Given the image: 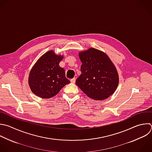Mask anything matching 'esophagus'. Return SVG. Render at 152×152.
<instances>
[{
  "mask_svg": "<svg viewBox=\"0 0 152 152\" xmlns=\"http://www.w3.org/2000/svg\"><path fill=\"white\" fill-rule=\"evenodd\" d=\"M70 81H71V82L72 83H75V78H74L71 79Z\"/></svg>",
  "mask_w": 152,
  "mask_h": 152,
  "instance_id": "esophagus-1",
  "label": "esophagus"
}]
</instances>
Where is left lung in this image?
I'll return each mask as SVG.
<instances>
[{"label":"left lung","mask_w":152,"mask_h":152,"mask_svg":"<svg viewBox=\"0 0 152 152\" xmlns=\"http://www.w3.org/2000/svg\"><path fill=\"white\" fill-rule=\"evenodd\" d=\"M82 62L81 74L75 83L89 97L104 100L112 95L118 86L119 77L115 66L103 52L90 48L79 53Z\"/></svg>","instance_id":"left-lung-1"}]
</instances>
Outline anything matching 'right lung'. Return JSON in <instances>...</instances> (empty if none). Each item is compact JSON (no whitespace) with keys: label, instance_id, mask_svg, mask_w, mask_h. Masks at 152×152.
Wrapping results in <instances>:
<instances>
[{"label":"right lung","instance_id":"add662e5","mask_svg":"<svg viewBox=\"0 0 152 152\" xmlns=\"http://www.w3.org/2000/svg\"><path fill=\"white\" fill-rule=\"evenodd\" d=\"M62 58L50 50L37 61L28 78L30 88L35 94L43 99L52 97L70 83L65 77V69L59 65Z\"/></svg>","mask_w":152,"mask_h":152}]
</instances>
